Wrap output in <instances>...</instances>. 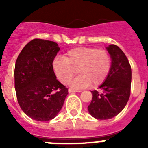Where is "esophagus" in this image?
I'll return each instance as SVG.
<instances>
[{
  "mask_svg": "<svg viewBox=\"0 0 148 148\" xmlns=\"http://www.w3.org/2000/svg\"><path fill=\"white\" fill-rule=\"evenodd\" d=\"M68 92H69V93L80 92V90H74V89H72V88H69V89H68Z\"/></svg>",
  "mask_w": 148,
  "mask_h": 148,
  "instance_id": "34e87169",
  "label": "esophagus"
}]
</instances>
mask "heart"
Masks as SVG:
<instances>
[{
	"instance_id": "1",
	"label": "heart",
	"mask_w": 148,
	"mask_h": 148,
	"mask_svg": "<svg viewBox=\"0 0 148 148\" xmlns=\"http://www.w3.org/2000/svg\"><path fill=\"white\" fill-rule=\"evenodd\" d=\"M111 57L108 51L92 47H77L65 53L64 58L53 60V68L61 83L67 84L74 75L80 74L71 82L75 88L90 85L96 88L108 77L111 68Z\"/></svg>"
}]
</instances>
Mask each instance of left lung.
Here are the masks:
<instances>
[{"mask_svg": "<svg viewBox=\"0 0 148 148\" xmlns=\"http://www.w3.org/2000/svg\"><path fill=\"white\" fill-rule=\"evenodd\" d=\"M107 50L111 57V68L108 77L99 88L92 90L88 105L90 115L98 120L117 116L126 106L131 95V67L128 59L119 47L110 45Z\"/></svg>", "mask_w": 148, "mask_h": 148, "instance_id": "left-lung-1", "label": "left lung"}]
</instances>
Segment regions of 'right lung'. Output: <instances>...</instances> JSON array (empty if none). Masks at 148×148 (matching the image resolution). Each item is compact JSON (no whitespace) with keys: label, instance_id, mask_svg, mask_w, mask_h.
I'll use <instances>...</instances> for the list:
<instances>
[{"label":"right lung","instance_id":"1","mask_svg":"<svg viewBox=\"0 0 148 148\" xmlns=\"http://www.w3.org/2000/svg\"><path fill=\"white\" fill-rule=\"evenodd\" d=\"M60 51L57 43L34 39L22 49L16 60L14 87L22 110L38 121L58 115L68 89L57 80L53 61Z\"/></svg>","mask_w":148,"mask_h":148}]
</instances>
